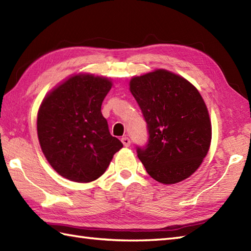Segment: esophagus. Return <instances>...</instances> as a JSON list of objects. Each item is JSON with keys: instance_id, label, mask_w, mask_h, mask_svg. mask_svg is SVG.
<instances>
[{"instance_id": "1", "label": "esophagus", "mask_w": 251, "mask_h": 251, "mask_svg": "<svg viewBox=\"0 0 251 251\" xmlns=\"http://www.w3.org/2000/svg\"><path fill=\"white\" fill-rule=\"evenodd\" d=\"M121 140L123 142V145H124L125 147H129L130 146V140H129L128 137H123Z\"/></svg>"}]
</instances>
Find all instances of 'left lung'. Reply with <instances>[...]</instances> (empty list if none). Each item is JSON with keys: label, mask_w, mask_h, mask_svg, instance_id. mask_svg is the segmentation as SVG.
I'll use <instances>...</instances> for the list:
<instances>
[{"label": "left lung", "mask_w": 251, "mask_h": 251, "mask_svg": "<svg viewBox=\"0 0 251 251\" xmlns=\"http://www.w3.org/2000/svg\"><path fill=\"white\" fill-rule=\"evenodd\" d=\"M148 129V142L137 147L147 173L164 184L186 179L200 167L211 140L206 104L193 85L166 70L130 81Z\"/></svg>", "instance_id": "8db88e82"}]
</instances>
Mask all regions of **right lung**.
Listing matches in <instances>:
<instances>
[{
    "label": "right lung",
    "instance_id": "right-lung-1",
    "mask_svg": "<svg viewBox=\"0 0 251 251\" xmlns=\"http://www.w3.org/2000/svg\"><path fill=\"white\" fill-rule=\"evenodd\" d=\"M112 83L72 76L47 96L37 114V136L47 161L62 177L90 182L102 175L123 143L109 131L101 104Z\"/></svg>",
    "mask_w": 251,
    "mask_h": 251
}]
</instances>
